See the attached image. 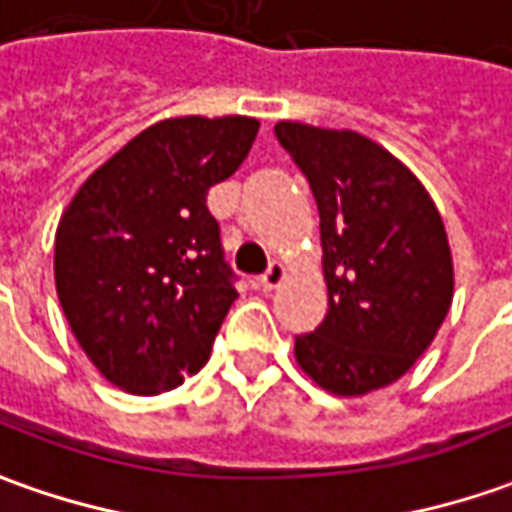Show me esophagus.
<instances>
[{"label": "esophagus", "mask_w": 512, "mask_h": 512, "mask_svg": "<svg viewBox=\"0 0 512 512\" xmlns=\"http://www.w3.org/2000/svg\"><path fill=\"white\" fill-rule=\"evenodd\" d=\"M285 277V269L280 266V263H271L269 269L260 274V280H257V285L263 288V291H271V288H277V285L283 283Z\"/></svg>", "instance_id": "34e87169"}]
</instances>
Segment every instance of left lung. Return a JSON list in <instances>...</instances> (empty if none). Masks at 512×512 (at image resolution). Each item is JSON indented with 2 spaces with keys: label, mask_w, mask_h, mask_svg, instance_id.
<instances>
[{
  "label": "left lung",
  "mask_w": 512,
  "mask_h": 512,
  "mask_svg": "<svg viewBox=\"0 0 512 512\" xmlns=\"http://www.w3.org/2000/svg\"><path fill=\"white\" fill-rule=\"evenodd\" d=\"M319 210L328 314L294 353L333 395L398 381L446 319L454 266L443 218L395 156L356 131L277 123Z\"/></svg>",
  "instance_id": "8db88e82"
}]
</instances>
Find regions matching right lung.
<instances>
[{
	"instance_id": "right-lung-1",
	"label": "right lung",
	"mask_w": 512,
	"mask_h": 512,
	"mask_svg": "<svg viewBox=\"0 0 512 512\" xmlns=\"http://www.w3.org/2000/svg\"><path fill=\"white\" fill-rule=\"evenodd\" d=\"M255 117H176L145 128L97 168L55 235L66 322L114 387L156 395L198 373L238 274L207 190L257 137Z\"/></svg>"
}]
</instances>
